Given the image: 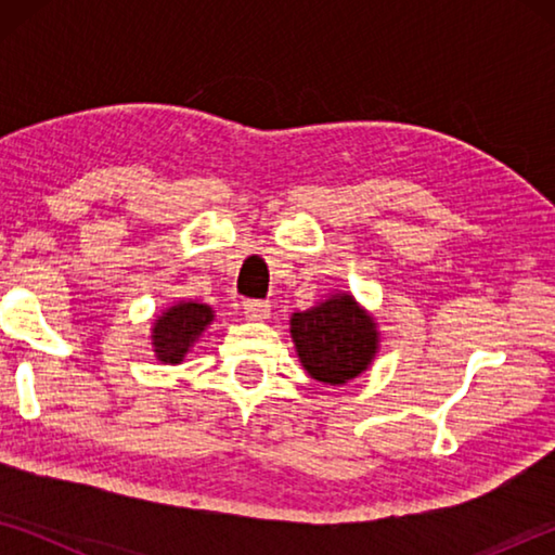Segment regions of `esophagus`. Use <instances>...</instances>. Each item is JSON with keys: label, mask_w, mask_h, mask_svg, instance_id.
<instances>
[{"label": "esophagus", "mask_w": 555, "mask_h": 555, "mask_svg": "<svg viewBox=\"0 0 555 555\" xmlns=\"http://www.w3.org/2000/svg\"><path fill=\"white\" fill-rule=\"evenodd\" d=\"M271 313V304L269 300H259V298H249L244 300V315L249 318V321H264Z\"/></svg>", "instance_id": "1"}]
</instances>
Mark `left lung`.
<instances>
[{
  "mask_svg": "<svg viewBox=\"0 0 555 555\" xmlns=\"http://www.w3.org/2000/svg\"><path fill=\"white\" fill-rule=\"evenodd\" d=\"M291 337L304 370L333 387L360 377L379 350L377 323L350 294L291 315Z\"/></svg>",
  "mask_w": 555,
  "mask_h": 555,
  "instance_id": "obj_1",
  "label": "left lung"
}]
</instances>
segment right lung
I'll return each mask as SVG.
<instances>
[{
    "label": "right lung",
    "mask_w": 555,
    "mask_h": 555,
    "mask_svg": "<svg viewBox=\"0 0 555 555\" xmlns=\"http://www.w3.org/2000/svg\"><path fill=\"white\" fill-rule=\"evenodd\" d=\"M212 308L208 304H195V300H178L176 306L166 308L152 327L156 360L168 364L183 362V357L205 333V327L212 323Z\"/></svg>",
    "instance_id": "add662e5"
}]
</instances>
